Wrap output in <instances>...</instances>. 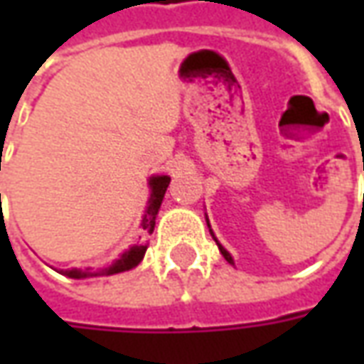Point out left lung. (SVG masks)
Returning a JSON list of instances; mask_svg holds the SVG:
<instances>
[{"label":"left lung","mask_w":364,"mask_h":364,"mask_svg":"<svg viewBox=\"0 0 364 364\" xmlns=\"http://www.w3.org/2000/svg\"><path fill=\"white\" fill-rule=\"evenodd\" d=\"M206 224H208V220H206ZM208 228H210V224H208ZM210 234H213V237H214V232H213V230H210ZM214 242L218 244V250H220V253H222V255H224V259L228 261L230 265H234V257H232V255H230V253L226 252L224 247H222V244H220V242H218V240H216V237H214Z\"/></svg>","instance_id":"8db88e82"}]
</instances>
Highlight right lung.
I'll return each mask as SVG.
<instances>
[{
	"label": "right lung",
	"mask_w": 364,
	"mask_h": 364,
	"mask_svg": "<svg viewBox=\"0 0 364 364\" xmlns=\"http://www.w3.org/2000/svg\"><path fill=\"white\" fill-rule=\"evenodd\" d=\"M169 181L171 177L169 175H151L150 181H148V187H150V198H148V206L144 210L142 216V228L144 236H148L154 232V226H156V216L159 213V206H161V200L166 197V191L169 187ZM1 197V195H0ZM148 250V244L146 242H136L134 245H130L127 252H122L119 255V259H114L109 265V267L103 269H66L62 271V274H66L70 279H90V277H109V274L124 273V271H130L134 269L140 261L144 259V253Z\"/></svg>",
	"instance_id": "add662e5"
}]
</instances>
